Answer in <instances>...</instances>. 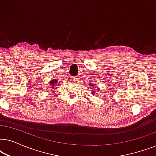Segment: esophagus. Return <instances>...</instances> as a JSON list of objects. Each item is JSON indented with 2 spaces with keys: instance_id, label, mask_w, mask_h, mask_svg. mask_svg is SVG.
<instances>
[{
  "instance_id": "esophagus-1",
  "label": "esophagus",
  "mask_w": 156,
  "mask_h": 156,
  "mask_svg": "<svg viewBox=\"0 0 156 156\" xmlns=\"http://www.w3.org/2000/svg\"><path fill=\"white\" fill-rule=\"evenodd\" d=\"M72 81H74V82H76V79L75 77H72Z\"/></svg>"
}]
</instances>
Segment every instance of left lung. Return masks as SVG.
I'll list each match as a JSON object with an SVG mask.
<instances>
[{"label": "left lung", "mask_w": 156, "mask_h": 156, "mask_svg": "<svg viewBox=\"0 0 156 156\" xmlns=\"http://www.w3.org/2000/svg\"><path fill=\"white\" fill-rule=\"evenodd\" d=\"M90 86H91V87H91V89H92V87H94V86H93V84H91V85H90ZM94 88H95V87H94ZM91 91H91V93H92V94H94V90H93V89H92V90H91Z\"/></svg>", "instance_id": "8db88e82"}]
</instances>
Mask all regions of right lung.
Returning <instances> with one entry per match:
<instances>
[{
	"instance_id": "add662e5",
	"label": "right lung",
	"mask_w": 156,
	"mask_h": 156,
	"mask_svg": "<svg viewBox=\"0 0 156 156\" xmlns=\"http://www.w3.org/2000/svg\"><path fill=\"white\" fill-rule=\"evenodd\" d=\"M50 84V86H52V87L56 86V85H57V80H54L51 81ZM52 88H54V87H52Z\"/></svg>"
}]
</instances>
